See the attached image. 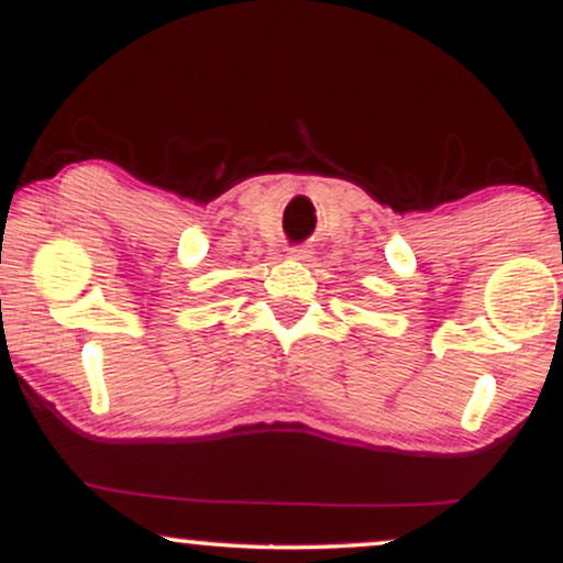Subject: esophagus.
I'll use <instances>...</instances> for the list:
<instances>
[{
    "instance_id": "obj_1",
    "label": "esophagus",
    "mask_w": 563,
    "mask_h": 563,
    "mask_svg": "<svg viewBox=\"0 0 563 563\" xmlns=\"http://www.w3.org/2000/svg\"><path fill=\"white\" fill-rule=\"evenodd\" d=\"M309 254H312V251L303 249V245H296V249H290V251H288L290 260H296V262H307V260H309Z\"/></svg>"
}]
</instances>
